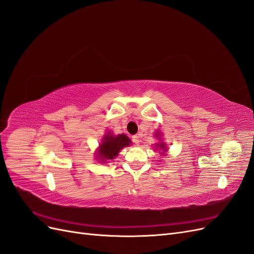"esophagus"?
<instances>
[{"mask_svg":"<svg viewBox=\"0 0 254 254\" xmlns=\"http://www.w3.org/2000/svg\"><path fill=\"white\" fill-rule=\"evenodd\" d=\"M141 137H142V134H135V135H133L132 136V141H133V143H135V144H139L140 143V141H141Z\"/></svg>","mask_w":254,"mask_h":254,"instance_id":"obj_1","label":"esophagus"}]
</instances>
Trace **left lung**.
Masks as SVG:
<instances>
[{"label":"left lung","mask_w":254,"mask_h":254,"mask_svg":"<svg viewBox=\"0 0 254 254\" xmlns=\"http://www.w3.org/2000/svg\"><path fill=\"white\" fill-rule=\"evenodd\" d=\"M159 134H160L159 131L156 132V135H157V136H160ZM159 140H161V139H159ZM156 147H159L160 149H162V150H163L162 152H165V151H166V145H165L164 142H161V141H160V143H158V144L156 145ZM156 147H155V148H156ZM156 150H157V149H156ZM162 155H164V153H162Z\"/></svg>","instance_id":"left-lung-1"}]
</instances>
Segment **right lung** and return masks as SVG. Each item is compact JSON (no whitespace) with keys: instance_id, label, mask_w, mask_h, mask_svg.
Instances as JSON below:
<instances>
[{"instance_id":"add662e5","label":"right lung","mask_w":254,"mask_h":254,"mask_svg":"<svg viewBox=\"0 0 254 254\" xmlns=\"http://www.w3.org/2000/svg\"><path fill=\"white\" fill-rule=\"evenodd\" d=\"M130 144H131V141L126 134L114 135L111 132L106 133L102 143L99 144L96 158L102 161V163H107V161L113 160L119 155L121 149L127 147Z\"/></svg>"}]
</instances>
